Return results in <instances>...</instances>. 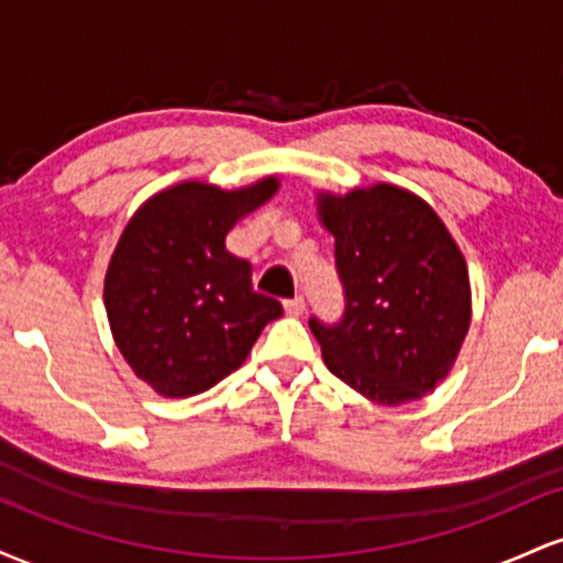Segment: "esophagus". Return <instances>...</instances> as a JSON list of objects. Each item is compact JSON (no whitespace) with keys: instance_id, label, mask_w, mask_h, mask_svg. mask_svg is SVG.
Returning <instances> with one entry per match:
<instances>
[{"instance_id":"obj_1","label":"esophagus","mask_w":563,"mask_h":563,"mask_svg":"<svg viewBox=\"0 0 563 563\" xmlns=\"http://www.w3.org/2000/svg\"><path fill=\"white\" fill-rule=\"evenodd\" d=\"M303 309H307V301H303V296H294V299L286 301V312L294 314V318L303 314Z\"/></svg>"}]
</instances>
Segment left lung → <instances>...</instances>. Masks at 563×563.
I'll return each mask as SVG.
<instances>
[{
    "mask_svg": "<svg viewBox=\"0 0 563 563\" xmlns=\"http://www.w3.org/2000/svg\"><path fill=\"white\" fill-rule=\"evenodd\" d=\"M318 214L344 286V318H309L328 371L378 405L434 391L471 325L468 267L444 222L386 183L320 192Z\"/></svg>",
    "mask_w": 563,
    "mask_h": 563,
    "instance_id": "obj_1",
    "label": "left lung"
}]
</instances>
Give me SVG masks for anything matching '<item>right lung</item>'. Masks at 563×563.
Masks as SVG:
<instances>
[{
  "instance_id": "1",
  "label": "right lung",
  "mask_w": 563,
  "mask_h": 563,
  "mask_svg": "<svg viewBox=\"0 0 563 563\" xmlns=\"http://www.w3.org/2000/svg\"><path fill=\"white\" fill-rule=\"evenodd\" d=\"M179 183L129 219L106 273V312L134 376L164 397H192L243 365L262 328L283 314L256 294L251 264L224 249L235 222L277 192Z\"/></svg>"
}]
</instances>
